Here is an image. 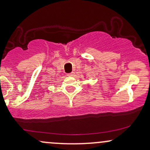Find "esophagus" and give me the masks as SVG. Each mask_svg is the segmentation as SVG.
Wrapping results in <instances>:
<instances>
[{"instance_id": "esophagus-1", "label": "esophagus", "mask_w": 150, "mask_h": 150, "mask_svg": "<svg viewBox=\"0 0 150 150\" xmlns=\"http://www.w3.org/2000/svg\"><path fill=\"white\" fill-rule=\"evenodd\" d=\"M74 75H75V73H74L73 72H72V73H68V76L72 77V76H74Z\"/></svg>"}]
</instances>
